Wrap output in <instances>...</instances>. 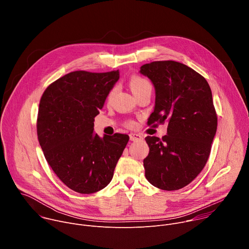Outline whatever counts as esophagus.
<instances>
[{"mask_svg": "<svg viewBox=\"0 0 249 249\" xmlns=\"http://www.w3.org/2000/svg\"><path fill=\"white\" fill-rule=\"evenodd\" d=\"M143 137H142L140 134H130V140L131 141H138V140H142Z\"/></svg>", "mask_w": 249, "mask_h": 249, "instance_id": "esophagus-1", "label": "esophagus"}]
</instances>
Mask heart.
Here are the masks:
<instances>
[{
	"instance_id": "1",
	"label": "heart",
	"mask_w": 249,
	"mask_h": 249,
	"mask_svg": "<svg viewBox=\"0 0 249 249\" xmlns=\"http://www.w3.org/2000/svg\"><path fill=\"white\" fill-rule=\"evenodd\" d=\"M129 86H130L134 94H136V93H138L142 90H144L146 89H152L151 83L147 79H145L143 77H140V76H132L129 80ZM113 92H114V89H112L109 92V94H108L109 98L113 95ZM133 124H134L133 122L128 123L129 126H132Z\"/></svg>"
}]
</instances>
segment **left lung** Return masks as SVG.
I'll list each match as a JSON object with an SVG mask.
<instances>
[{
    "label": "left lung",
    "mask_w": 249,
    "mask_h": 249,
    "mask_svg": "<svg viewBox=\"0 0 249 249\" xmlns=\"http://www.w3.org/2000/svg\"><path fill=\"white\" fill-rule=\"evenodd\" d=\"M140 73L156 91L148 124L167 123L161 139L146 137V178L160 189L178 190L196 178L209 159L218 125L212 91L204 77L179 62H152Z\"/></svg>",
    "instance_id": "1"
}]
</instances>
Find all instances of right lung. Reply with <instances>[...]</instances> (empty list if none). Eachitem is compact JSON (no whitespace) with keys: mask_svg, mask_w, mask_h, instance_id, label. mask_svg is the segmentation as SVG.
<instances>
[{"mask_svg":"<svg viewBox=\"0 0 249 249\" xmlns=\"http://www.w3.org/2000/svg\"><path fill=\"white\" fill-rule=\"evenodd\" d=\"M119 80V71H76L51 84L43 92L37 136L45 159L60 180L81 194L97 192L111 181L129 136L100 138L94 117Z\"/></svg>","mask_w":249,"mask_h":249,"instance_id":"obj_1","label":"right lung"}]
</instances>
